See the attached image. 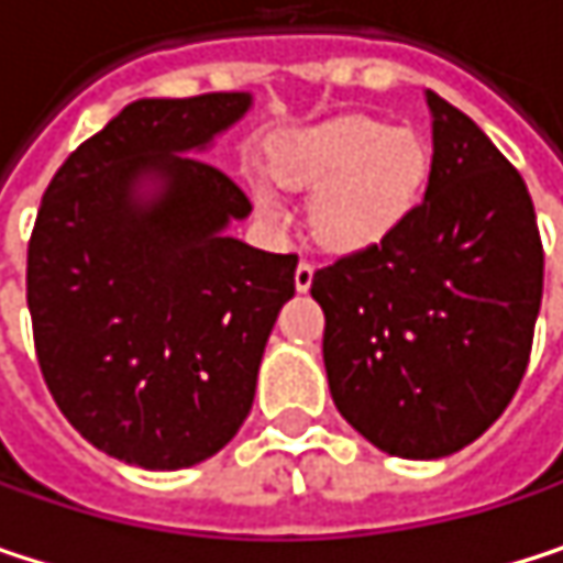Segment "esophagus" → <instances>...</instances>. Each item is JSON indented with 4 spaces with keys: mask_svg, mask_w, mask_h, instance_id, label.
<instances>
[{
    "mask_svg": "<svg viewBox=\"0 0 563 563\" xmlns=\"http://www.w3.org/2000/svg\"><path fill=\"white\" fill-rule=\"evenodd\" d=\"M312 277H316V267H312L309 261H302V264L296 267V277H292V280H296V289L306 292V289L312 286Z\"/></svg>",
    "mask_w": 563,
    "mask_h": 563,
    "instance_id": "34e87169",
    "label": "esophagus"
}]
</instances>
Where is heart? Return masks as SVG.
I'll return each instance as SVG.
<instances>
[{
	"label": "heart",
	"instance_id": "obj_1",
	"mask_svg": "<svg viewBox=\"0 0 563 563\" xmlns=\"http://www.w3.org/2000/svg\"><path fill=\"white\" fill-rule=\"evenodd\" d=\"M271 175L283 188L312 191L309 231L322 247L355 254L410 218L430 175V150L407 126L352 113L289 140L271 159ZM254 201L264 218H283L267 188H257Z\"/></svg>",
	"mask_w": 563,
	"mask_h": 563
}]
</instances>
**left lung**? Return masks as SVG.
Masks as SVG:
<instances>
[{"label": "left lung", "mask_w": 563, "mask_h": 563, "mask_svg": "<svg viewBox=\"0 0 563 563\" xmlns=\"http://www.w3.org/2000/svg\"><path fill=\"white\" fill-rule=\"evenodd\" d=\"M423 201L368 251L316 271L339 413L378 450L440 460L515 397L541 309L544 251L525 178L440 93Z\"/></svg>", "instance_id": "obj_1"}]
</instances>
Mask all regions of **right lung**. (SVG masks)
<instances>
[{
	"instance_id": "1",
	"label": "right lung",
	"mask_w": 563,
	"mask_h": 563,
	"mask_svg": "<svg viewBox=\"0 0 563 563\" xmlns=\"http://www.w3.org/2000/svg\"><path fill=\"white\" fill-rule=\"evenodd\" d=\"M247 110L251 93L123 107L64 159L32 228L45 385L84 440L143 470L195 466L241 430L296 292V254L228 238L251 201L191 156Z\"/></svg>"
}]
</instances>
